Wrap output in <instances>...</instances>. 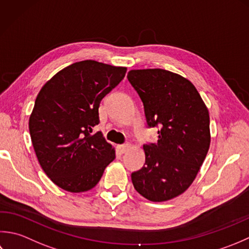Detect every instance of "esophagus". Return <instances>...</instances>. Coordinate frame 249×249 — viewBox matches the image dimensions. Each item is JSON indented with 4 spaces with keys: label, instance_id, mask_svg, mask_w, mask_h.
Instances as JSON below:
<instances>
[{
    "label": "esophagus",
    "instance_id": "esophagus-1",
    "mask_svg": "<svg viewBox=\"0 0 249 249\" xmlns=\"http://www.w3.org/2000/svg\"><path fill=\"white\" fill-rule=\"evenodd\" d=\"M130 144H123V145H118V150L120 151L121 154L126 153L130 149Z\"/></svg>",
    "mask_w": 249,
    "mask_h": 249
}]
</instances>
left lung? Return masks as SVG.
I'll use <instances>...</instances> for the list:
<instances>
[{
    "label": "left lung",
    "mask_w": 249,
    "mask_h": 249,
    "mask_svg": "<svg viewBox=\"0 0 249 249\" xmlns=\"http://www.w3.org/2000/svg\"><path fill=\"white\" fill-rule=\"evenodd\" d=\"M126 77L144 104L147 125L159 126L158 143L144 145L145 164L131 174L132 182L147 200H171L189 188L209 151V109L192 83L178 74L131 70Z\"/></svg>",
    "instance_id": "obj_1"
}]
</instances>
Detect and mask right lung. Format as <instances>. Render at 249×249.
<instances>
[{"label": "right lung", "mask_w": 249, "mask_h": 249, "mask_svg": "<svg viewBox=\"0 0 249 249\" xmlns=\"http://www.w3.org/2000/svg\"><path fill=\"white\" fill-rule=\"evenodd\" d=\"M125 72L124 67L80 61L61 70L38 92L30 135L43 171L63 190L92 189L115 159V148L92 129L100 123L101 101Z\"/></svg>", "instance_id": "obj_1"}]
</instances>
